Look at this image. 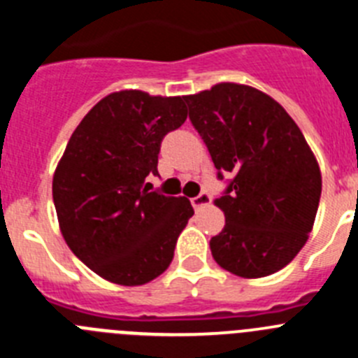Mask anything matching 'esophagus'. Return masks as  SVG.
I'll list each match as a JSON object with an SVG mask.
<instances>
[{
    "label": "esophagus",
    "instance_id": "1",
    "mask_svg": "<svg viewBox=\"0 0 358 358\" xmlns=\"http://www.w3.org/2000/svg\"><path fill=\"white\" fill-rule=\"evenodd\" d=\"M211 202V197L206 194V192H202V194H199L197 197L192 199V206L195 208V210H201L202 206H206V204H210Z\"/></svg>",
    "mask_w": 358,
    "mask_h": 358
}]
</instances>
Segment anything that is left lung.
Instances as JSON below:
<instances>
[{
	"mask_svg": "<svg viewBox=\"0 0 358 358\" xmlns=\"http://www.w3.org/2000/svg\"><path fill=\"white\" fill-rule=\"evenodd\" d=\"M185 100L218 177L233 176L215 201L226 217L210 240L215 262L240 278L278 273L314 227L322 185L314 152L289 113L251 85L220 82Z\"/></svg>",
	"mask_w": 358,
	"mask_h": 358,
	"instance_id": "1",
	"label": "left lung"
}]
</instances>
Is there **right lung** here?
<instances>
[{
    "label": "right lung",
    "instance_id": "right-lung-1",
    "mask_svg": "<svg viewBox=\"0 0 358 358\" xmlns=\"http://www.w3.org/2000/svg\"><path fill=\"white\" fill-rule=\"evenodd\" d=\"M185 96L140 90L107 94L69 138L53 173V202L66 243L116 285L156 280L172 264L194 215L186 197L148 192L164 134L185 123Z\"/></svg>",
    "mask_w": 358,
    "mask_h": 358
}]
</instances>
